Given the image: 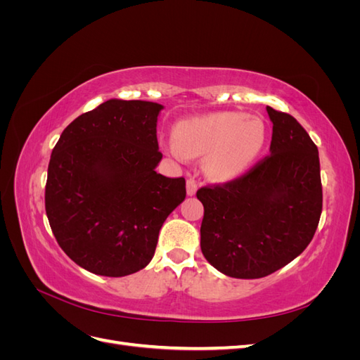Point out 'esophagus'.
<instances>
[{"label":"esophagus","mask_w":360,"mask_h":360,"mask_svg":"<svg viewBox=\"0 0 360 360\" xmlns=\"http://www.w3.org/2000/svg\"><path fill=\"white\" fill-rule=\"evenodd\" d=\"M186 189H188V195H195L197 193V189H198V184H197V181H195L193 179H188V181H186Z\"/></svg>","instance_id":"esophagus-1"}]
</instances>
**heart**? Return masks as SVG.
Masks as SVG:
<instances>
[{"label": "heart", "instance_id": "obj_1", "mask_svg": "<svg viewBox=\"0 0 360 360\" xmlns=\"http://www.w3.org/2000/svg\"><path fill=\"white\" fill-rule=\"evenodd\" d=\"M267 130L259 117L243 112H214L179 122L169 155L183 160L204 158V171L216 180L243 174L264 148Z\"/></svg>", "mask_w": 360, "mask_h": 360}]
</instances>
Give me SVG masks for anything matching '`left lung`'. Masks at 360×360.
<instances>
[{
	"instance_id": "1",
	"label": "left lung",
	"mask_w": 360,
	"mask_h": 360,
	"mask_svg": "<svg viewBox=\"0 0 360 360\" xmlns=\"http://www.w3.org/2000/svg\"><path fill=\"white\" fill-rule=\"evenodd\" d=\"M266 110L270 155L240 177L197 191L202 255L231 278L257 279L287 266L312 240L323 209L317 146L292 115Z\"/></svg>"
}]
</instances>
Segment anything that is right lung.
Masks as SVG:
<instances>
[{"label": "right lung", "mask_w": 360, "mask_h": 360, "mask_svg": "<svg viewBox=\"0 0 360 360\" xmlns=\"http://www.w3.org/2000/svg\"><path fill=\"white\" fill-rule=\"evenodd\" d=\"M162 108L106 101L75 118L52 150L45 189L51 230L91 274L120 278L144 269L163 222L186 198L183 177L155 171Z\"/></svg>", "instance_id": "add662e5"}]
</instances>
